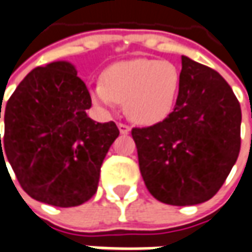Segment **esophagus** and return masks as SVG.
I'll use <instances>...</instances> for the list:
<instances>
[{
    "label": "esophagus",
    "mask_w": 252,
    "mask_h": 252,
    "mask_svg": "<svg viewBox=\"0 0 252 252\" xmlns=\"http://www.w3.org/2000/svg\"><path fill=\"white\" fill-rule=\"evenodd\" d=\"M117 126H119L120 132L123 133V135H126V133L131 131V128H129V126H126V124H124V123H119Z\"/></svg>",
    "instance_id": "esophagus-1"
}]
</instances>
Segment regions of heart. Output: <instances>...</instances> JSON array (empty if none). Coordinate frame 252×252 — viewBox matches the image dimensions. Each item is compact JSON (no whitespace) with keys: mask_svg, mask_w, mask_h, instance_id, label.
<instances>
[{"mask_svg":"<svg viewBox=\"0 0 252 252\" xmlns=\"http://www.w3.org/2000/svg\"><path fill=\"white\" fill-rule=\"evenodd\" d=\"M179 87L181 71L172 62L139 58L109 66L102 73V83L91 87V97L103 110L124 102L132 121L156 124L174 109Z\"/></svg>","mask_w":252,"mask_h":252,"instance_id":"1","label":"heart"}]
</instances>
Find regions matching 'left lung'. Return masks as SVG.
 Here are the masks:
<instances>
[{"mask_svg": "<svg viewBox=\"0 0 252 252\" xmlns=\"http://www.w3.org/2000/svg\"><path fill=\"white\" fill-rule=\"evenodd\" d=\"M240 103L225 78L182 56L172 113L131 131L150 194L182 207L214 197L240 153Z\"/></svg>", "mask_w": 252, "mask_h": 252, "instance_id": "1", "label": "left lung"}]
</instances>
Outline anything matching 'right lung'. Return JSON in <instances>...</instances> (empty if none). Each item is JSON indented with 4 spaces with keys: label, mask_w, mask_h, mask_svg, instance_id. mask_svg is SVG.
Wrapping results in <instances>:
<instances>
[{
    "label": "right lung",
    "mask_w": 252,
    "mask_h": 252,
    "mask_svg": "<svg viewBox=\"0 0 252 252\" xmlns=\"http://www.w3.org/2000/svg\"><path fill=\"white\" fill-rule=\"evenodd\" d=\"M91 106L90 91L68 62L35 67L8 99L0 162L9 161L30 197L66 208L96 193L102 162L120 131L113 121L90 119Z\"/></svg>",
    "instance_id": "right-lung-1"
}]
</instances>
